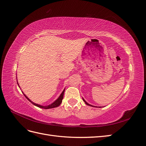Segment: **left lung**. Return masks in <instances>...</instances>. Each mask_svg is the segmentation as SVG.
<instances>
[{"label":"left lung","mask_w":146,"mask_h":146,"mask_svg":"<svg viewBox=\"0 0 146 146\" xmlns=\"http://www.w3.org/2000/svg\"><path fill=\"white\" fill-rule=\"evenodd\" d=\"M83 101H84V102H85V104H86L87 105H90V106H91V107H94V106H92V105H90V104H88V103L86 102V101H85V100H84V99H83Z\"/></svg>","instance_id":"8db88e82"}]
</instances>
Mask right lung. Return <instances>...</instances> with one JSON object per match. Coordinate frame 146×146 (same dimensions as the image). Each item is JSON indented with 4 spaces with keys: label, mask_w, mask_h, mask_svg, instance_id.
<instances>
[{
    "label": "right lung",
    "mask_w": 146,
    "mask_h": 146,
    "mask_svg": "<svg viewBox=\"0 0 146 146\" xmlns=\"http://www.w3.org/2000/svg\"><path fill=\"white\" fill-rule=\"evenodd\" d=\"M64 91L62 92V93L61 94V95L60 96L59 98H58V99H57L54 102V103H52L51 105H47V106H41V105H40L35 104V103L31 101V100L27 98V97L24 94V92H23V94H24V96L25 97V98H27V99L30 102L32 103V104H33L34 105L36 106V107H38L43 108V109H49V108H55V107H58V106H60V105L61 104V102H62V100H63V96H64Z\"/></svg>",
    "instance_id": "1"
}]
</instances>
